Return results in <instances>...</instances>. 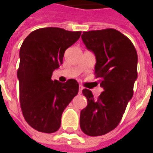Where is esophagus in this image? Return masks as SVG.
I'll list each match as a JSON object with an SVG mask.
<instances>
[{"label":"esophagus","mask_w":153,"mask_h":153,"mask_svg":"<svg viewBox=\"0 0 153 153\" xmlns=\"http://www.w3.org/2000/svg\"><path fill=\"white\" fill-rule=\"evenodd\" d=\"M83 87L79 86V94H81L82 93V90H83Z\"/></svg>","instance_id":"esophagus-1"}]
</instances>
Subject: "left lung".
<instances>
[{
    "mask_svg": "<svg viewBox=\"0 0 153 153\" xmlns=\"http://www.w3.org/2000/svg\"><path fill=\"white\" fill-rule=\"evenodd\" d=\"M82 40L95 54L94 74L104 91L95 99L83 90L88 105L80 112V128L88 136H101L118 126L133 97L138 55L131 41L114 28L83 32Z\"/></svg>",
    "mask_w": 153,
    "mask_h": 153,
    "instance_id": "1",
    "label": "left lung"
}]
</instances>
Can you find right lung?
Listing matches in <instances>:
<instances>
[{"instance_id":"1","label":"right lung","mask_w":153,"mask_h":153,"mask_svg":"<svg viewBox=\"0 0 153 153\" xmlns=\"http://www.w3.org/2000/svg\"><path fill=\"white\" fill-rule=\"evenodd\" d=\"M80 35V31L60 28H38L25 38L20 47L17 72L20 106L26 122L38 131H57L64 110L78 94L76 80L60 83L51 79V75L63 63L65 50Z\"/></svg>"}]
</instances>
